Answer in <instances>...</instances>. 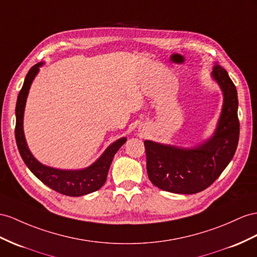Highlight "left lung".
<instances>
[{
    "mask_svg": "<svg viewBox=\"0 0 257 257\" xmlns=\"http://www.w3.org/2000/svg\"><path fill=\"white\" fill-rule=\"evenodd\" d=\"M212 77L223 95L213 137L191 149L144 141L149 179L164 191L180 194L203 191L218 178L235 153L240 134L238 93L220 65L214 66Z\"/></svg>",
    "mask_w": 257,
    "mask_h": 257,
    "instance_id": "obj_1",
    "label": "left lung"
}]
</instances>
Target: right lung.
<instances>
[{
	"instance_id": "obj_1",
	"label": "right lung",
	"mask_w": 257,
	"mask_h": 257,
	"mask_svg": "<svg viewBox=\"0 0 257 257\" xmlns=\"http://www.w3.org/2000/svg\"><path fill=\"white\" fill-rule=\"evenodd\" d=\"M43 64L44 63L42 62L38 63L30 68L17 97L15 138L18 151L30 172L39 180H41L44 185H47L54 191L68 196H81L92 193L100 189L106 181L108 169L111 161L114 159V155L121 148L122 144L127 141V139L120 138L114 143H111L92 165L83 169H56L45 166L37 161L36 157L30 152L24 135V111L31 83Z\"/></svg>"
}]
</instances>
